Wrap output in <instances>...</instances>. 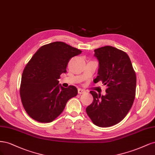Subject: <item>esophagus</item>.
Segmentation results:
<instances>
[{
	"instance_id": "obj_1",
	"label": "esophagus",
	"mask_w": 155,
	"mask_h": 155,
	"mask_svg": "<svg viewBox=\"0 0 155 155\" xmlns=\"http://www.w3.org/2000/svg\"><path fill=\"white\" fill-rule=\"evenodd\" d=\"M78 94H83V93H86V91L85 90H84V89H78Z\"/></svg>"
}]
</instances>
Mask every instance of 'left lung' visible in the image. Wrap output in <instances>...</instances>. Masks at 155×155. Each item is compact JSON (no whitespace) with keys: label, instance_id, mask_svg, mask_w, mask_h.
<instances>
[{"label":"left lung","instance_id":"8db88e82","mask_svg":"<svg viewBox=\"0 0 155 155\" xmlns=\"http://www.w3.org/2000/svg\"><path fill=\"white\" fill-rule=\"evenodd\" d=\"M99 61L98 75L94 83L106 85L105 96L91 91L93 101L86 113L97 126H114L125 118L130 110L136 94L137 77L127 54L120 49L106 46L94 49Z\"/></svg>","mask_w":155,"mask_h":155}]
</instances>
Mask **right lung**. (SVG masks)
Segmentation results:
<instances>
[{
  "instance_id": "add662e5",
  "label": "right lung",
  "mask_w": 155,
  "mask_h": 155,
  "mask_svg": "<svg viewBox=\"0 0 155 155\" xmlns=\"http://www.w3.org/2000/svg\"><path fill=\"white\" fill-rule=\"evenodd\" d=\"M82 51L63 42L40 48L25 67L20 95L28 115L41 123L53 121L62 113L67 102L77 95L75 86L58 85L61 74L66 72L70 59Z\"/></svg>"
}]
</instances>
